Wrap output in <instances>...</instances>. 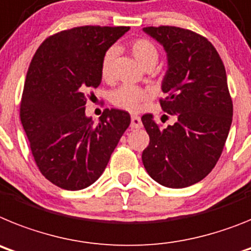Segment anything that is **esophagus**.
Listing matches in <instances>:
<instances>
[{
  "label": "esophagus",
  "instance_id": "34e87169",
  "mask_svg": "<svg viewBox=\"0 0 251 251\" xmlns=\"http://www.w3.org/2000/svg\"><path fill=\"white\" fill-rule=\"evenodd\" d=\"M143 126L141 120L139 116H131V127L132 128H140Z\"/></svg>",
  "mask_w": 251,
  "mask_h": 251
}]
</instances>
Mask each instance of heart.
Returning a JSON list of instances; mask_svg holds the SVG:
<instances>
[{
    "mask_svg": "<svg viewBox=\"0 0 251 251\" xmlns=\"http://www.w3.org/2000/svg\"><path fill=\"white\" fill-rule=\"evenodd\" d=\"M130 50L132 55L141 65H147L150 63L155 64L158 60V49L155 44L149 39L139 38L135 39L130 44ZM116 55V49L110 48L104 51L101 60V75L103 79L111 77V67H112L113 58ZM149 99L147 91L139 88L132 84H123L111 93V102L116 107L123 108L128 112H136L141 108L143 103Z\"/></svg>",
    "mask_w": 251,
    "mask_h": 251,
    "instance_id": "heart-1",
    "label": "heart"
}]
</instances>
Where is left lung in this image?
Masks as SVG:
<instances>
[{
	"mask_svg": "<svg viewBox=\"0 0 251 251\" xmlns=\"http://www.w3.org/2000/svg\"><path fill=\"white\" fill-rule=\"evenodd\" d=\"M143 30L167 53L168 71L162 82L167 97L160 106L177 121L162 128L151 113L141 117L150 138L141 159L159 184L184 188L212 171L225 147L232 123L225 67L210 41L191 30L176 26Z\"/></svg>",
	"mask_w": 251,
	"mask_h": 251,
	"instance_id": "obj_1",
	"label": "left lung"
}]
</instances>
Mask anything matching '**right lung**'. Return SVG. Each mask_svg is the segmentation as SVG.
<instances>
[{
    "instance_id": "add662e5",
    "label": "right lung",
    "mask_w": 251,
    "mask_h": 251,
    "mask_svg": "<svg viewBox=\"0 0 251 251\" xmlns=\"http://www.w3.org/2000/svg\"><path fill=\"white\" fill-rule=\"evenodd\" d=\"M127 26H79L43 41L26 74L20 119L39 171L67 191L101 177L130 125L128 112L106 108L99 124L86 116L87 95L102 80L104 51Z\"/></svg>"
}]
</instances>
